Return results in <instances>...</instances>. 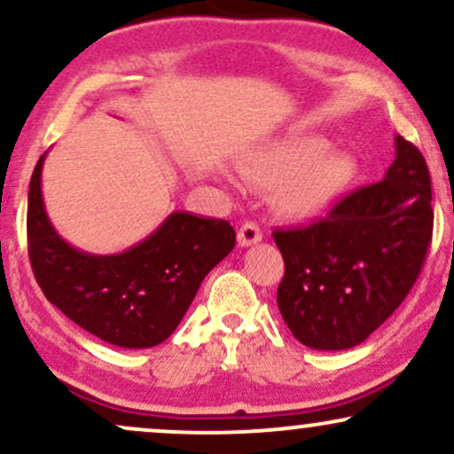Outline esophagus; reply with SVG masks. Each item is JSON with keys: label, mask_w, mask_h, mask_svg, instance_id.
Wrapping results in <instances>:
<instances>
[{"label": "esophagus", "mask_w": 454, "mask_h": 454, "mask_svg": "<svg viewBox=\"0 0 454 454\" xmlns=\"http://www.w3.org/2000/svg\"><path fill=\"white\" fill-rule=\"evenodd\" d=\"M237 239H239V245H241V247H252V245L262 241V231H260L258 223L245 222L243 226L239 228Z\"/></svg>", "instance_id": "34e87169"}]
</instances>
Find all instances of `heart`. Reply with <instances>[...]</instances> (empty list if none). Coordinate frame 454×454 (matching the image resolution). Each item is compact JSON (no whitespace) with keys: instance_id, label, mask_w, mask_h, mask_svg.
I'll use <instances>...</instances> for the list:
<instances>
[{"instance_id":"obj_1","label":"heart","mask_w":454,"mask_h":454,"mask_svg":"<svg viewBox=\"0 0 454 454\" xmlns=\"http://www.w3.org/2000/svg\"><path fill=\"white\" fill-rule=\"evenodd\" d=\"M331 150L325 137H293L260 147L245 175L254 185L281 187L279 207L290 217L317 215L350 184L354 161Z\"/></svg>"}]
</instances>
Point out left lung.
Returning a JSON list of instances; mask_svg holds the SVG:
<instances>
[{
	"mask_svg": "<svg viewBox=\"0 0 454 454\" xmlns=\"http://www.w3.org/2000/svg\"><path fill=\"white\" fill-rule=\"evenodd\" d=\"M431 232L427 161L395 137L382 181L341 198L325 220L273 232L286 264L278 307L290 333L314 350L363 343L408 296Z\"/></svg>",
	"mask_w": 454,
	"mask_h": 454,
	"instance_id": "1",
	"label": "left lung"
}]
</instances>
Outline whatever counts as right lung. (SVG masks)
I'll return each mask as SVG.
<instances>
[{
	"instance_id": "add662e5",
	"label": "right lung",
	"mask_w": 454,
	"mask_h": 454,
	"mask_svg": "<svg viewBox=\"0 0 454 454\" xmlns=\"http://www.w3.org/2000/svg\"><path fill=\"white\" fill-rule=\"evenodd\" d=\"M44 160L46 153L29 181L27 243L46 299L113 346L153 348L168 340L207 273L232 252L234 228L226 220L175 211L126 252H82L49 220Z\"/></svg>"
}]
</instances>
